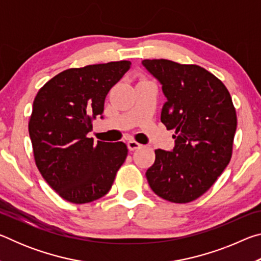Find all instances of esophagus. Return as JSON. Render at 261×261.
<instances>
[{
	"label": "esophagus",
	"mask_w": 261,
	"mask_h": 261,
	"mask_svg": "<svg viewBox=\"0 0 261 261\" xmlns=\"http://www.w3.org/2000/svg\"><path fill=\"white\" fill-rule=\"evenodd\" d=\"M141 146H143V145L139 144V143H137L136 140H129V141H127V148H129L130 151H136V149L140 148Z\"/></svg>",
	"instance_id": "esophagus-1"
}]
</instances>
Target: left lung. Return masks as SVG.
I'll use <instances>...</instances> for the list:
<instances>
[{
  "label": "left lung",
  "instance_id": "1",
  "mask_svg": "<svg viewBox=\"0 0 261 261\" xmlns=\"http://www.w3.org/2000/svg\"><path fill=\"white\" fill-rule=\"evenodd\" d=\"M143 65L162 85L167 101L161 122L175 130L171 152L155 149L146 171L153 192L185 204L215 183L232 154L237 116L230 93L213 73L196 64L160 59Z\"/></svg>",
  "mask_w": 261,
  "mask_h": 261
}]
</instances>
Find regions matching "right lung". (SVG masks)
<instances>
[{"mask_svg": "<svg viewBox=\"0 0 261 261\" xmlns=\"http://www.w3.org/2000/svg\"><path fill=\"white\" fill-rule=\"evenodd\" d=\"M130 65L118 61L64 70L35 96L29 122L35 165L67 201L86 204L103 197L125 161L124 143L94 144L87 135L103 113L110 88Z\"/></svg>", "mask_w": 261, "mask_h": 261, "instance_id": "right-lung-1", "label": "right lung"}]
</instances>
